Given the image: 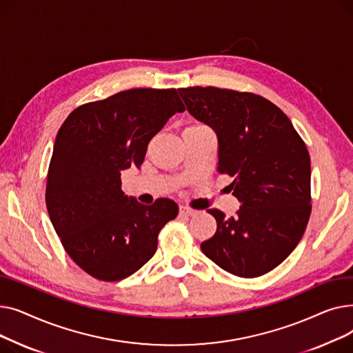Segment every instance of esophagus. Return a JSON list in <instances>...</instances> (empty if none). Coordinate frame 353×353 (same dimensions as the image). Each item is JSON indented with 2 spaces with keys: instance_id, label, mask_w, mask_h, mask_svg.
<instances>
[{
  "instance_id": "34e87169",
  "label": "esophagus",
  "mask_w": 353,
  "mask_h": 353,
  "mask_svg": "<svg viewBox=\"0 0 353 353\" xmlns=\"http://www.w3.org/2000/svg\"><path fill=\"white\" fill-rule=\"evenodd\" d=\"M180 216H194L196 214V210L190 209V208H186V206H181L180 210H179Z\"/></svg>"
}]
</instances>
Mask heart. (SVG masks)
I'll return each mask as SVG.
<instances>
[{"label":"heart","instance_id":"obj_1","mask_svg":"<svg viewBox=\"0 0 353 353\" xmlns=\"http://www.w3.org/2000/svg\"><path fill=\"white\" fill-rule=\"evenodd\" d=\"M184 132H210V130L203 124H193V125H190V127L184 130Z\"/></svg>","mask_w":353,"mask_h":353}]
</instances>
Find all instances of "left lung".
<instances>
[{
	"instance_id": "1",
	"label": "left lung",
	"mask_w": 353,
	"mask_h": 353,
	"mask_svg": "<svg viewBox=\"0 0 353 353\" xmlns=\"http://www.w3.org/2000/svg\"><path fill=\"white\" fill-rule=\"evenodd\" d=\"M189 113L217 136V170L233 177L240 201L233 217L208 210L217 223L201 252L240 277L279 266L302 239L310 216V157L283 111L269 100L216 87L179 88Z\"/></svg>"
}]
</instances>
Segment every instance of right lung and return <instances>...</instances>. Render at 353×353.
<instances>
[{"label": "right lung", "mask_w": 353, "mask_h": 353, "mask_svg": "<svg viewBox=\"0 0 353 353\" xmlns=\"http://www.w3.org/2000/svg\"><path fill=\"white\" fill-rule=\"evenodd\" d=\"M177 90L132 88L77 107L55 137L46 203L68 256L99 281L137 272L179 213L170 199L145 206L121 190V172L141 165L150 141L174 113Z\"/></svg>", "instance_id": "obj_1"}]
</instances>
